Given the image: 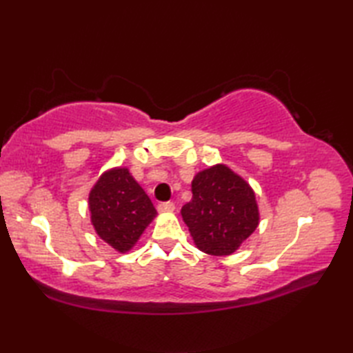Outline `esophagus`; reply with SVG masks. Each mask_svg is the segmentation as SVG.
I'll list each match as a JSON object with an SVG mask.
<instances>
[{"label": "esophagus", "mask_w": 353, "mask_h": 353, "mask_svg": "<svg viewBox=\"0 0 353 353\" xmlns=\"http://www.w3.org/2000/svg\"><path fill=\"white\" fill-rule=\"evenodd\" d=\"M176 209L172 201H162V203L157 205V211L159 212H172Z\"/></svg>", "instance_id": "34e87169"}]
</instances>
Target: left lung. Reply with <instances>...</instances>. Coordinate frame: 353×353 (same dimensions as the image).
Here are the masks:
<instances>
[{
  "mask_svg": "<svg viewBox=\"0 0 353 353\" xmlns=\"http://www.w3.org/2000/svg\"><path fill=\"white\" fill-rule=\"evenodd\" d=\"M183 221L201 252L226 256L258 228L254 192L226 165L200 171L192 181V200L182 208Z\"/></svg>",
  "mask_w": 353,
  "mask_h": 353,
  "instance_id": "obj_1",
  "label": "left lung"
}]
</instances>
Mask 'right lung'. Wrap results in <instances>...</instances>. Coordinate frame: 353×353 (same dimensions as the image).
<instances>
[{
    "instance_id": "right-lung-1",
    "label": "right lung",
    "mask_w": 353,
    "mask_h": 353,
    "mask_svg": "<svg viewBox=\"0 0 353 353\" xmlns=\"http://www.w3.org/2000/svg\"><path fill=\"white\" fill-rule=\"evenodd\" d=\"M95 232L118 252L130 250L156 216V209L127 168L108 171L89 194Z\"/></svg>"
}]
</instances>
